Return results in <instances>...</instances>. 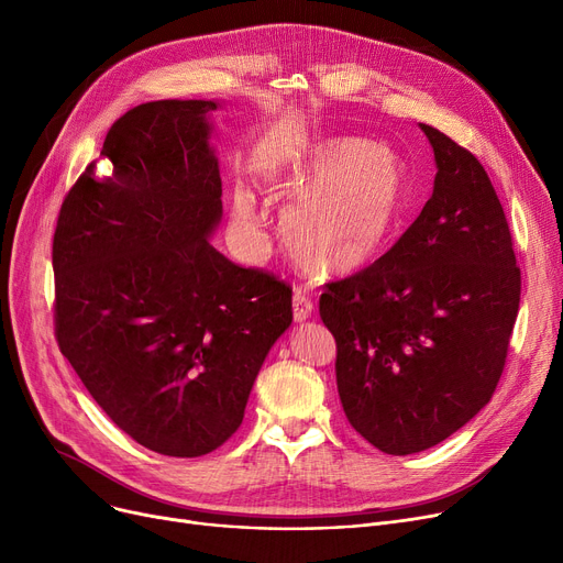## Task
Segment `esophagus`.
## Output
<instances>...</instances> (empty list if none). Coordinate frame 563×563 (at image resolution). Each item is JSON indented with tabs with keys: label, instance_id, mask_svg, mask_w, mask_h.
Segmentation results:
<instances>
[{
	"label": "esophagus",
	"instance_id": "obj_1",
	"mask_svg": "<svg viewBox=\"0 0 563 563\" xmlns=\"http://www.w3.org/2000/svg\"><path fill=\"white\" fill-rule=\"evenodd\" d=\"M314 310V303L306 297L303 291H294L291 297V312H294V321H306Z\"/></svg>",
	"mask_w": 563,
	"mask_h": 563
}]
</instances>
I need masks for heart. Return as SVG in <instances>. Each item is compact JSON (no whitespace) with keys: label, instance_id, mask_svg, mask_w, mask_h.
I'll return each instance as SVG.
<instances>
[{"label":"heart","instance_id":"1","mask_svg":"<svg viewBox=\"0 0 563 563\" xmlns=\"http://www.w3.org/2000/svg\"><path fill=\"white\" fill-rule=\"evenodd\" d=\"M276 198H294L283 212V236L308 272H358L390 246L408 205V170L388 145L333 134L308 141L285 164L264 170ZM232 219L242 230L257 221L255 198L232 194Z\"/></svg>","mask_w":563,"mask_h":563}]
</instances>
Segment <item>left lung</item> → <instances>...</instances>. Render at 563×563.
<instances>
[{"mask_svg": "<svg viewBox=\"0 0 563 563\" xmlns=\"http://www.w3.org/2000/svg\"><path fill=\"white\" fill-rule=\"evenodd\" d=\"M420 128L438 166L420 217L319 299L344 416L395 456L438 445L490 401L520 306V266L488 173L448 134Z\"/></svg>", "mask_w": 563, "mask_h": 563, "instance_id": "1", "label": "left lung"}]
</instances>
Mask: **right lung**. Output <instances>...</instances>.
Here are the masks:
<instances>
[{
  "mask_svg": "<svg viewBox=\"0 0 563 563\" xmlns=\"http://www.w3.org/2000/svg\"><path fill=\"white\" fill-rule=\"evenodd\" d=\"M212 100H157L107 132L58 212L54 335L98 406L164 456L210 454L240 429L253 380L291 323V287L207 236L221 221Z\"/></svg>",
  "mask_w": 563,
  "mask_h": 563,
  "instance_id": "obj_1",
  "label": "right lung"
}]
</instances>
